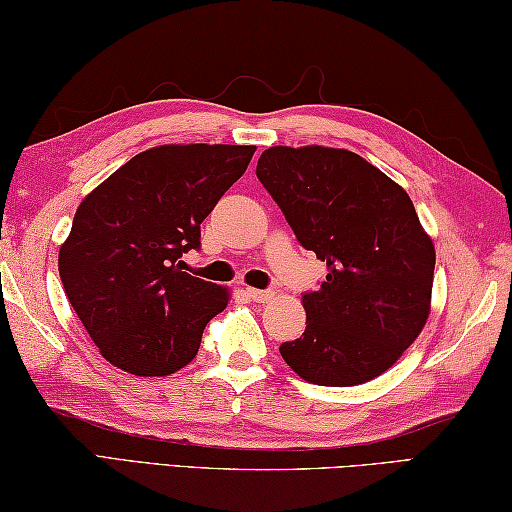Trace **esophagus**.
<instances>
[{
  "instance_id": "34e87169",
  "label": "esophagus",
  "mask_w": 512,
  "mask_h": 512,
  "mask_svg": "<svg viewBox=\"0 0 512 512\" xmlns=\"http://www.w3.org/2000/svg\"><path fill=\"white\" fill-rule=\"evenodd\" d=\"M247 296L252 298L256 303H267L269 298L274 296L272 289H256V287H247Z\"/></svg>"
}]
</instances>
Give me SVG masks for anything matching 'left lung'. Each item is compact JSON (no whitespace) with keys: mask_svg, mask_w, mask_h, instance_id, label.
I'll return each mask as SVG.
<instances>
[{"mask_svg":"<svg viewBox=\"0 0 512 512\" xmlns=\"http://www.w3.org/2000/svg\"><path fill=\"white\" fill-rule=\"evenodd\" d=\"M256 176L327 265L303 294L307 325L281 356L303 381L350 388L401 359L428 321L435 245L406 189L356 153L269 147Z\"/></svg>","mask_w":512,"mask_h":512,"instance_id":"obj_1","label":"left lung"}]
</instances>
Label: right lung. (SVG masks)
Wrapping results in <instances>:
<instances>
[{"instance_id": "right-lung-1", "label": "right lung", "mask_w": 512, "mask_h": 512, "mask_svg": "<svg viewBox=\"0 0 512 512\" xmlns=\"http://www.w3.org/2000/svg\"><path fill=\"white\" fill-rule=\"evenodd\" d=\"M254 144H162L133 156L75 211L60 247L69 303L100 354L136 376H167L198 354L229 289L182 272L200 225L243 176Z\"/></svg>"}]
</instances>
